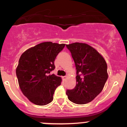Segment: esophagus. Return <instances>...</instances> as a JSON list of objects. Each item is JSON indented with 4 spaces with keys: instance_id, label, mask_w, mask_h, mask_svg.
Listing matches in <instances>:
<instances>
[{
    "instance_id": "obj_1",
    "label": "esophagus",
    "mask_w": 127,
    "mask_h": 127,
    "mask_svg": "<svg viewBox=\"0 0 127 127\" xmlns=\"http://www.w3.org/2000/svg\"><path fill=\"white\" fill-rule=\"evenodd\" d=\"M62 78H63V80H65L67 78V75L64 76V77H62Z\"/></svg>"
}]
</instances>
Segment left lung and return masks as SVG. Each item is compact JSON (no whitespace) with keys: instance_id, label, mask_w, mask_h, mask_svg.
Returning <instances> with one entry per match:
<instances>
[{"instance_id":"8db88e82","label":"left lung","mask_w":127,"mask_h":127,"mask_svg":"<svg viewBox=\"0 0 127 127\" xmlns=\"http://www.w3.org/2000/svg\"><path fill=\"white\" fill-rule=\"evenodd\" d=\"M74 60L77 70L76 86L67 90L69 100L76 104L92 101L103 90L108 78L104 58L94 48L84 43L66 45Z\"/></svg>"}]
</instances>
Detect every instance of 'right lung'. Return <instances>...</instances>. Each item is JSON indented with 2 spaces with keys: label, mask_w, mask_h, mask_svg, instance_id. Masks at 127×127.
Instances as JSON below:
<instances>
[{
  "label": "right lung",
  "mask_w": 127,
  "mask_h": 127,
  "mask_svg": "<svg viewBox=\"0 0 127 127\" xmlns=\"http://www.w3.org/2000/svg\"><path fill=\"white\" fill-rule=\"evenodd\" d=\"M65 44L42 42L27 49L20 56L16 75L22 92L32 103L45 105L53 100L62 79L50 72L57 55Z\"/></svg>",
  "instance_id": "right-lung-1"
}]
</instances>
